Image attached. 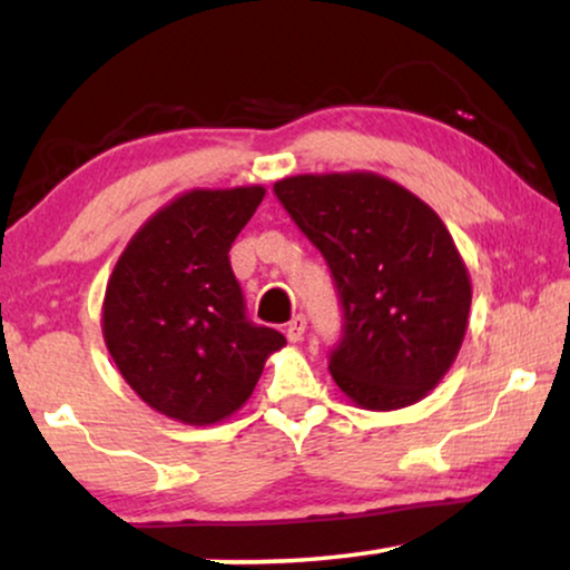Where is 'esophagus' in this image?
Segmentation results:
<instances>
[{"label": "esophagus", "mask_w": 570, "mask_h": 570, "mask_svg": "<svg viewBox=\"0 0 570 570\" xmlns=\"http://www.w3.org/2000/svg\"><path fill=\"white\" fill-rule=\"evenodd\" d=\"M303 334H306V316H293V322L287 324V340L301 342Z\"/></svg>", "instance_id": "esophagus-1"}]
</instances>
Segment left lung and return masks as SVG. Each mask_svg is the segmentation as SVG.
Returning a JSON list of instances; mask_svg holds the SVG:
<instances>
[{
	"mask_svg": "<svg viewBox=\"0 0 570 570\" xmlns=\"http://www.w3.org/2000/svg\"><path fill=\"white\" fill-rule=\"evenodd\" d=\"M277 199L330 264L345 337L330 357L363 410H402L433 392L470 324L472 279L433 207L373 170L279 178Z\"/></svg>",
	"mask_w": 570,
	"mask_h": 570,
	"instance_id": "left-lung-1",
	"label": "left lung"
}]
</instances>
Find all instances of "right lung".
<instances>
[{
  "label": "right lung",
  "mask_w": 570,
  "mask_h": 570,
  "mask_svg": "<svg viewBox=\"0 0 570 570\" xmlns=\"http://www.w3.org/2000/svg\"><path fill=\"white\" fill-rule=\"evenodd\" d=\"M267 189H189L153 213L108 277L100 330L147 407L215 425L252 396L285 337L246 318L228 252Z\"/></svg>",
  "instance_id": "add662e5"
}]
</instances>
